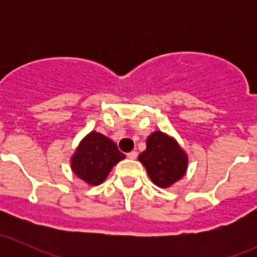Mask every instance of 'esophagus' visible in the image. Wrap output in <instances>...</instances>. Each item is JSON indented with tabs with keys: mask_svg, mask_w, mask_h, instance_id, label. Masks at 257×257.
<instances>
[{
	"mask_svg": "<svg viewBox=\"0 0 257 257\" xmlns=\"http://www.w3.org/2000/svg\"><path fill=\"white\" fill-rule=\"evenodd\" d=\"M126 157L129 158V159H137V157H138V153L137 152H131L126 154Z\"/></svg>",
	"mask_w": 257,
	"mask_h": 257,
	"instance_id": "esophagus-1",
	"label": "esophagus"
}]
</instances>
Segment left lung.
I'll list each match as a JSON object with an SVG mask.
<instances>
[{
    "mask_svg": "<svg viewBox=\"0 0 257 257\" xmlns=\"http://www.w3.org/2000/svg\"><path fill=\"white\" fill-rule=\"evenodd\" d=\"M150 180L159 188H169L185 175L188 154L173 137L157 131L147 139V149L138 157Z\"/></svg>",
    "mask_w": 257,
    "mask_h": 257,
    "instance_id": "1",
    "label": "left lung"
}]
</instances>
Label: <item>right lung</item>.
Returning <instances> with one entry per match:
<instances>
[{
	"instance_id": "right-lung-1",
	"label": "right lung",
	"mask_w": 257,
	"mask_h": 257,
	"mask_svg": "<svg viewBox=\"0 0 257 257\" xmlns=\"http://www.w3.org/2000/svg\"><path fill=\"white\" fill-rule=\"evenodd\" d=\"M125 155L112 139L92 131L80 141L71 158L72 172L88 185H99Z\"/></svg>"
}]
</instances>
